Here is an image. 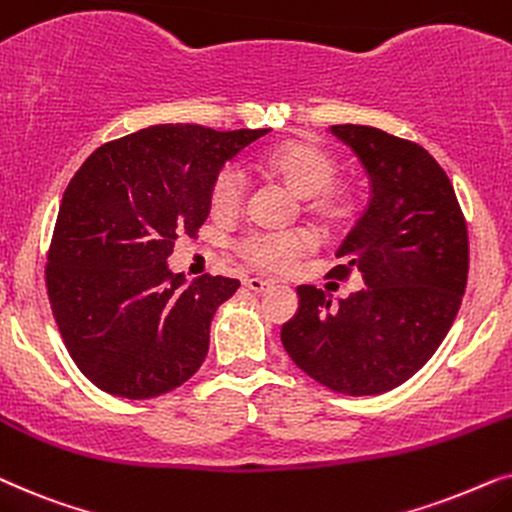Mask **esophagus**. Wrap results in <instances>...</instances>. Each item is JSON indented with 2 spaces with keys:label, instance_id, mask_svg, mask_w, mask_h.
<instances>
[{
  "label": "esophagus",
  "instance_id": "esophagus-1",
  "mask_svg": "<svg viewBox=\"0 0 512 512\" xmlns=\"http://www.w3.org/2000/svg\"><path fill=\"white\" fill-rule=\"evenodd\" d=\"M245 288L252 292H264L271 288V281H267V278H245Z\"/></svg>",
  "mask_w": 512,
  "mask_h": 512
}]
</instances>
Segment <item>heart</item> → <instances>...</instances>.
I'll return each instance as SVG.
<instances>
[{
	"label": "heart",
	"instance_id": "obj_1",
	"mask_svg": "<svg viewBox=\"0 0 512 512\" xmlns=\"http://www.w3.org/2000/svg\"><path fill=\"white\" fill-rule=\"evenodd\" d=\"M262 168L306 199V210L318 220L339 222L349 215L351 201L332 187L337 180V163L316 142L292 140L278 145L264 154ZM245 192H248V177L243 168L227 166L217 175L210 192V208L215 215H234L243 206ZM311 245L313 236L304 229L255 231L238 243V250L245 260L278 269L311 250Z\"/></svg>",
	"mask_w": 512,
	"mask_h": 512
}]
</instances>
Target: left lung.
Here are the masks:
<instances>
[{
	"instance_id": "left-lung-1",
	"label": "left lung",
	"mask_w": 512,
	"mask_h": 512,
	"mask_svg": "<svg viewBox=\"0 0 512 512\" xmlns=\"http://www.w3.org/2000/svg\"><path fill=\"white\" fill-rule=\"evenodd\" d=\"M370 177V201L335 255L365 288L332 302L299 285L281 342L299 370L344 395H379L417 374L452 327L468 278V231L454 187L417 142L332 126Z\"/></svg>"
}]
</instances>
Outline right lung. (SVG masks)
<instances>
[{
    "label": "right lung",
    "instance_id": "1",
    "mask_svg": "<svg viewBox=\"0 0 512 512\" xmlns=\"http://www.w3.org/2000/svg\"><path fill=\"white\" fill-rule=\"evenodd\" d=\"M267 133L149 126L95 149L70 180L46 288L72 360L105 393L156 398L206 360L215 311L241 283H187L168 257L208 220L224 163Z\"/></svg>",
    "mask_w": 512,
    "mask_h": 512
}]
</instances>
